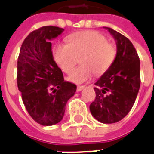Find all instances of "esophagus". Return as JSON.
<instances>
[{
    "label": "esophagus",
    "instance_id": "34e87169",
    "mask_svg": "<svg viewBox=\"0 0 154 154\" xmlns=\"http://www.w3.org/2000/svg\"><path fill=\"white\" fill-rule=\"evenodd\" d=\"M84 88H85V86H84V85H78L77 88V91H78V92H79V91H82V90H83Z\"/></svg>",
    "mask_w": 154,
    "mask_h": 154
}]
</instances>
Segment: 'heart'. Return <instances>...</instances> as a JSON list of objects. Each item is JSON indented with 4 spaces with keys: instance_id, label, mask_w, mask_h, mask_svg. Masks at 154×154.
<instances>
[{
    "instance_id": "obj_1",
    "label": "heart",
    "mask_w": 154,
    "mask_h": 154,
    "mask_svg": "<svg viewBox=\"0 0 154 154\" xmlns=\"http://www.w3.org/2000/svg\"><path fill=\"white\" fill-rule=\"evenodd\" d=\"M66 44L54 48V57L62 71L69 73L80 58L81 65L69 76L70 82L81 84L87 82L95 73L103 75L115 61L116 48L105 36L97 31L86 30L74 33L67 38Z\"/></svg>"
}]
</instances>
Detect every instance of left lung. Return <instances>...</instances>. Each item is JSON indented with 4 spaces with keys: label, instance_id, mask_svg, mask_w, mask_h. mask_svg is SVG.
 <instances>
[{
    "label": "left lung",
    "instance_id": "1",
    "mask_svg": "<svg viewBox=\"0 0 154 154\" xmlns=\"http://www.w3.org/2000/svg\"><path fill=\"white\" fill-rule=\"evenodd\" d=\"M116 43V56L111 68L95 82V100L90 112L103 124L119 122L128 114L134 104L140 85V59L128 38L110 27Z\"/></svg>",
    "mask_w": 154,
    "mask_h": 154
}]
</instances>
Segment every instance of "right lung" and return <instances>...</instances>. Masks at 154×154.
Returning <instances> with one entry per match:
<instances>
[{"label": "right lung", "mask_w": 154, "mask_h": 154, "mask_svg": "<svg viewBox=\"0 0 154 154\" xmlns=\"http://www.w3.org/2000/svg\"><path fill=\"white\" fill-rule=\"evenodd\" d=\"M63 28L48 26L34 30L24 39L17 59V87L32 119L43 126L58 124L77 85L64 80L54 60L51 40Z\"/></svg>", "instance_id": "obj_1"}]
</instances>
